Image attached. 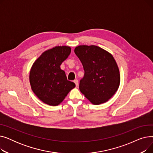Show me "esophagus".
Masks as SVG:
<instances>
[{
	"instance_id": "obj_1",
	"label": "esophagus",
	"mask_w": 153,
	"mask_h": 153,
	"mask_svg": "<svg viewBox=\"0 0 153 153\" xmlns=\"http://www.w3.org/2000/svg\"><path fill=\"white\" fill-rule=\"evenodd\" d=\"M74 82L75 83V84H76V87H77V86H78V85H79V82H78L77 80V79H75L74 81Z\"/></svg>"
}]
</instances>
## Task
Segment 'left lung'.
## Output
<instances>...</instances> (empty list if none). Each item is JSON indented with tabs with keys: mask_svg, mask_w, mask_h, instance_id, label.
<instances>
[{
	"mask_svg": "<svg viewBox=\"0 0 153 153\" xmlns=\"http://www.w3.org/2000/svg\"><path fill=\"white\" fill-rule=\"evenodd\" d=\"M74 53L84 70L79 90L94 105L106 102L117 91L120 82L119 69L113 56L95 45L78 46Z\"/></svg>",
	"mask_w": 153,
	"mask_h": 153,
	"instance_id": "left-lung-1",
	"label": "left lung"
}]
</instances>
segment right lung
<instances>
[{
	"mask_svg": "<svg viewBox=\"0 0 153 153\" xmlns=\"http://www.w3.org/2000/svg\"><path fill=\"white\" fill-rule=\"evenodd\" d=\"M69 46H56L42 54L30 72L31 89L38 98L48 105L56 106L76 87L68 81L65 72L60 68L70 54Z\"/></svg>",
	"mask_w": 153,
	"mask_h": 153,
	"instance_id": "1",
	"label": "right lung"
}]
</instances>
